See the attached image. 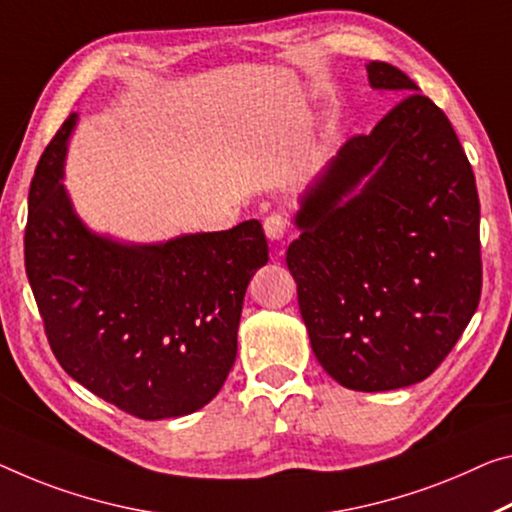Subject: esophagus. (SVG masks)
I'll return each instance as SVG.
<instances>
[{
	"label": "esophagus",
	"instance_id": "1",
	"mask_svg": "<svg viewBox=\"0 0 512 512\" xmlns=\"http://www.w3.org/2000/svg\"><path fill=\"white\" fill-rule=\"evenodd\" d=\"M263 229H265L267 240L277 242V240H281V238H283V235H286V229H288V219L283 217L281 212H272L270 217H265V222H263Z\"/></svg>",
	"mask_w": 512,
	"mask_h": 512
}]
</instances>
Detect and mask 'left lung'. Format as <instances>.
<instances>
[{
  "instance_id": "1",
  "label": "left lung",
  "mask_w": 512,
  "mask_h": 512,
  "mask_svg": "<svg viewBox=\"0 0 512 512\" xmlns=\"http://www.w3.org/2000/svg\"><path fill=\"white\" fill-rule=\"evenodd\" d=\"M366 70L403 100L306 187L286 263L320 366L345 389L391 391L426 380L476 313L481 203L442 109L396 66Z\"/></svg>"
}]
</instances>
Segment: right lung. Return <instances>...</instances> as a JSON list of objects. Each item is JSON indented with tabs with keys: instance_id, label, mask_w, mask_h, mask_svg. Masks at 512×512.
Returning a JSON list of instances; mask_svg holds the SVG:
<instances>
[{
	"instance_id": "right-lung-1",
	"label": "right lung",
	"mask_w": 512,
	"mask_h": 512,
	"mask_svg": "<svg viewBox=\"0 0 512 512\" xmlns=\"http://www.w3.org/2000/svg\"><path fill=\"white\" fill-rule=\"evenodd\" d=\"M70 114L29 187L25 265L64 371L132 416H185L217 396L238 355L251 277L267 263L258 219L135 245L100 235L64 185Z\"/></svg>"
}]
</instances>
